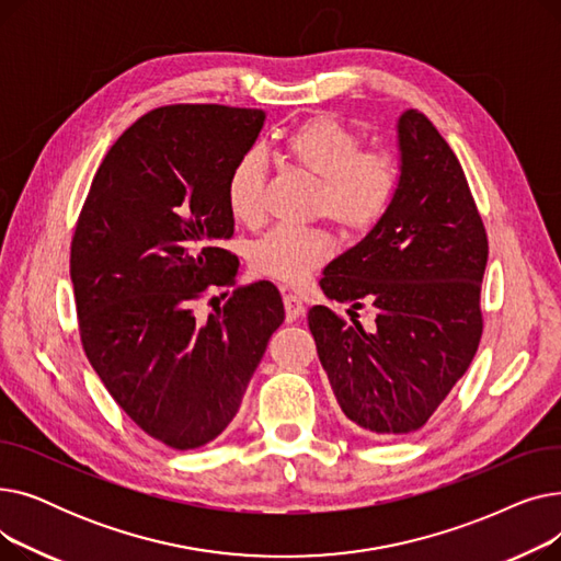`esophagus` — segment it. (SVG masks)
<instances>
[{"label":"esophagus","mask_w":561,"mask_h":561,"mask_svg":"<svg viewBox=\"0 0 561 561\" xmlns=\"http://www.w3.org/2000/svg\"><path fill=\"white\" fill-rule=\"evenodd\" d=\"M284 311H286V320L293 322L298 320L305 313V305L302 300L296 296V293H284Z\"/></svg>","instance_id":"34e87169"}]
</instances>
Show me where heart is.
<instances>
[{
  "mask_svg": "<svg viewBox=\"0 0 561 561\" xmlns=\"http://www.w3.org/2000/svg\"><path fill=\"white\" fill-rule=\"evenodd\" d=\"M284 157L318 180L313 214L330 218L350 236L368 233L391 209L400 184L398 159L385 147H364L332 115H316L282 138ZM265 163L256 150L243 152L231 165L225 184L231 216L254 225L263 216ZM332 254L322 229L275 227L250 248L252 268L284 284L305 282Z\"/></svg>",
  "mask_w": 561,
  "mask_h": 561,
  "instance_id": "heart-1",
  "label": "heart"
}]
</instances>
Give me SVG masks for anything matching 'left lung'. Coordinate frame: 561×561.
<instances>
[{"label": "left lung", "mask_w": 561, "mask_h": 561, "mask_svg": "<svg viewBox=\"0 0 561 561\" xmlns=\"http://www.w3.org/2000/svg\"><path fill=\"white\" fill-rule=\"evenodd\" d=\"M400 184L366 239L334 259L320 288L330 300L377 311L375 330L328 307L309 330L345 419L389 440L421 430L473 362L489 241L450 145L421 111L398 123ZM355 316V311H350Z\"/></svg>", "instance_id": "8db88e82"}]
</instances>
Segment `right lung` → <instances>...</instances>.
I'll return each instance as SVG.
<instances>
[{
  "label": "right lung",
  "mask_w": 561,
  "mask_h": 561,
  "mask_svg": "<svg viewBox=\"0 0 561 561\" xmlns=\"http://www.w3.org/2000/svg\"><path fill=\"white\" fill-rule=\"evenodd\" d=\"M263 121L222 104L145 113L111 145L75 227L85 357L125 414L174 450L225 432L284 322L271 282L225 290L202 322L193 313L206 293L236 284L239 259L220 248L233 236L225 184Z\"/></svg>",
  "instance_id": "right-lung-1"
}]
</instances>
